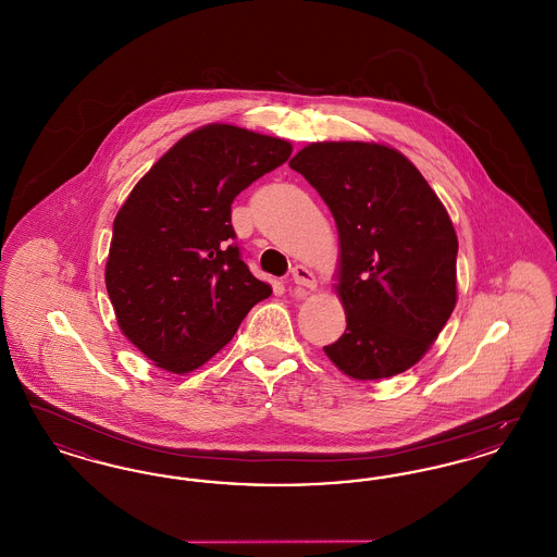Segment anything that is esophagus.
I'll list each match as a JSON object with an SVG mask.
<instances>
[{
    "mask_svg": "<svg viewBox=\"0 0 557 557\" xmlns=\"http://www.w3.org/2000/svg\"><path fill=\"white\" fill-rule=\"evenodd\" d=\"M292 282L302 292L318 288V280H315L313 271L305 265H296L292 269Z\"/></svg>",
    "mask_w": 557,
    "mask_h": 557,
    "instance_id": "1",
    "label": "esophagus"
}]
</instances>
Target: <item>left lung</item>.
Listing matches in <instances>:
<instances>
[{
    "instance_id": "1",
    "label": "left lung",
    "mask_w": 557,
    "mask_h": 557,
    "mask_svg": "<svg viewBox=\"0 0 557 557\" xmlns=\"http://www.w3.org/2000/svg\"><path fill=\"white\" fill-rule=\"evenodd\" d=\"M338 230L345 334L323 346L355 380L413 368L457 302V234L416 164L375 141H313L290 160Z\"/></svg>"
}]
</instances>
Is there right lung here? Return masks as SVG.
<instances>
[{
  "mask_svg": "<svg viewBox=\"0 0 557 557\" xmlns=\"http://www.w3.org/2000/svg\"><path fill=\"white\" fill-rule=\"evenodd\" d=\"M290 154L286 139L211 123L171 146L116 212L108 296L125 338L160 370H198L271 296L232 242V202Z\"/></svg>",
  "mask_w": 557,
  "mask_h": 557,
  "instance_id": "1",
  "label": "right lung"
}]
</instances>
